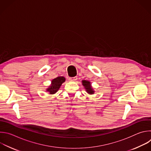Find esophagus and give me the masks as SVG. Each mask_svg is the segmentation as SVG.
Here are the masks:
<instances>
[{"mask_svg": "<svg viewBox=\"0 0 151 151\" xmlns=\"http://www.w3.org/2000/svg\"><path fill=\"white\" fill-rule=\"evenodd\" d=\"M77 79H78L77 76H75V77H73V78H69V81H70L75 82V81H76L77 80Z\"/></svg>", "mask_w": 151, "mask_h": 151, "instance_id": "esophagus-1", "label": "esophagus"}]
</instances>
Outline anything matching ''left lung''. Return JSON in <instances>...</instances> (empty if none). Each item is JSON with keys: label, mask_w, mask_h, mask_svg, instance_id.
I'll return each instance as SVG.
<instances>
[{"label": "left lung", "mask_w": 151, "mask_h": 151, "mask_svg": "<svg viewBox=\"0 0 151 151\" xmlns=\"http://www.w3.org/2000/svg\"><path fill=\"white\" fill-rule=\"evenodd\" d=\"M82 85L85 86V88L86 89V92L90 94H93L94 91H93L91 86V83L88 81H82Z\"/></svg>", "instance_id": "1"}]
</instances>
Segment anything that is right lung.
Instances as JSON below:
<instances>
[{
    "mask_svg": "<svg viewBox=\"0 0 151 151\" xmlns=\"http://www.w3.org/2000/svg\"><path fill=\"white\" fill-rule=\"evenodd\" d=\"M65 81V78L63 76H59L54 79L52 81V85L47 89L50 94L56 93L60 88L62 84Z\"/></svg>",
    "mask_w": 151,
    "mask_h": 151,
    "instance_id": "1",
    "label": "right lung"
}]
</instances>
